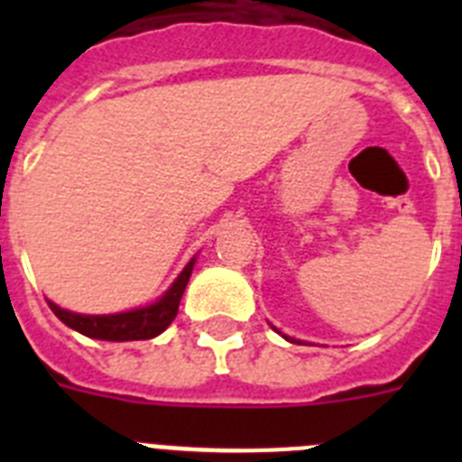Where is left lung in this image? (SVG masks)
<instances>
[{"instance_id":"left-lung-1","label":"left lung","mask_w":462,"mask_h":462,"mask_svg":"<svg viewBox=\"0 0 462 462\" xmlns=\"http://www.w3.org/2000/svg\"><path fill=\"white\" fill-rule=\"evenodd\" d=\"M284 337H287V336H284ZM287 340H289V337H287ZM291 342H293V340H291Z\"/></svg>"}]
</instances>
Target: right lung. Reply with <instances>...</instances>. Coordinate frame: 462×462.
Listing matches in <instances>:
<instances>
[{"mask_svg":"<svg viewBox=\"0 0 462 462\" xmlns=\"http://www.w3.org/2000/svg\"><path fill=\"white\" fill-rule=\"evenodd\" d=\"M194 259L185 266L180 277L173 282V287L159 298L154 305L148 308L134 310L125 314H104V317H89V314H76L69 310L57 308L55 303H48L55 317L69 326V328L79 330L83 336L94 337V340H108V342H126V340H150L159 336L162 330L171 326V321L178 314V305L185 293L187 282H189Z\"/></svg>","mask_w":462,"mask_h":462,"instance_id":"add662e5","label":"right lung"}]
</instances>
